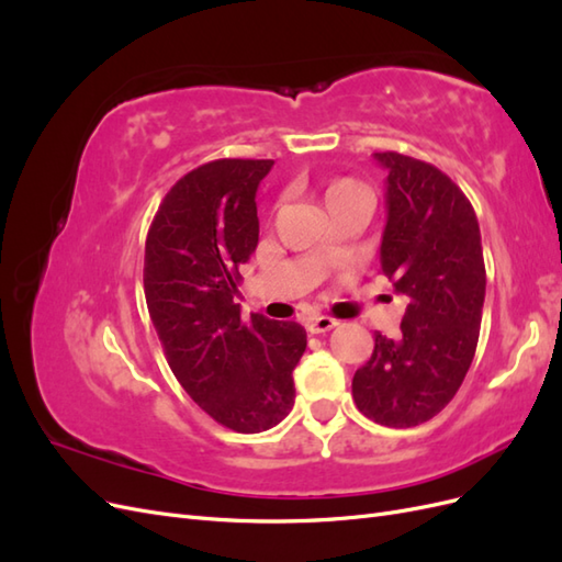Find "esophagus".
<instances>
[{
	"instance_id": "34e87169",
	"label": "esophagus",
	"mask_w": 562,
	"mask_h": 562,
	"mask_svg": "<svg viewBox=\"0 0 562 562\" xmlns=\"http://www.w3.org/2000/svg\"><path fill=\"white\" fill-rule=\"evenodd\" d=\"M337 326V321L330 318V316H310L307 318V330L318 335V333H328Z\"/></svg>"
}]
</instances>
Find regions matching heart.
I'll list each match as a JSON object with an SVG mask.
<instances>
[{
    "label": "heart",
    "instance_id": "b5f03b06",
    "mask_svg": "<svg viewBox=\"0 0 562 562\" xmlns=\"http://www.w3.org/2000/svg\"><path fill=\"white\" fill-rule=\"evenodd\" d=\"M361 194H366L363 187L349 178H335L326 184V190H323L326 206H333V203H337V201L349 199V196H361Z\"/></svg>",
    "mask_w": 562,
    "mask_h": 562
}]
</instances>
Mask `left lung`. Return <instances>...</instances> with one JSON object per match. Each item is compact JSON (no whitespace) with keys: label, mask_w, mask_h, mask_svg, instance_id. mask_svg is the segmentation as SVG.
Segmentation results:
<instances>
[{"label":"left lung","mask_w":562,"mask_h":562,"mask_svg":"<svg viewBox=\"0 0 562 562\" xmlns=\"http://www.w3.org/2000/svg\"><path fill=\"white\" fill-rule=\"evenodd\" d=\"M372 159L386 173L380 267L407 307L398 337L375 333L351 394L368 419L407 429L443 411L467 378L485 302L483 246L469 199L446 173L398 151Z\"/></svg>","instance_id":"1"}]
</instances>
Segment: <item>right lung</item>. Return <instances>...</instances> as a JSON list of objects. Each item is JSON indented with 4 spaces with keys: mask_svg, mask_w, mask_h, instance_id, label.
Listing matches in <instances>:
<instances>
[{
    "mask_svg": "<svg viewBox=\"0 0 562 562\" xmlns=\"http://www.w3.org/2000/svg\"><path fill=\"white\" fill-rule=\"evenodd\" d=\"M271 159H217L180 178L145 244V297L166 361L217 424L267 431L293 411V370L307 349L295 321L241 318L239 267L258 248L255 194Z\"/></svg>",
    "mask_w": 562,
    "mask_h": 562,
    "instance_id": "right-lung-1",
    "label": "right lung"
}]
</instances>
